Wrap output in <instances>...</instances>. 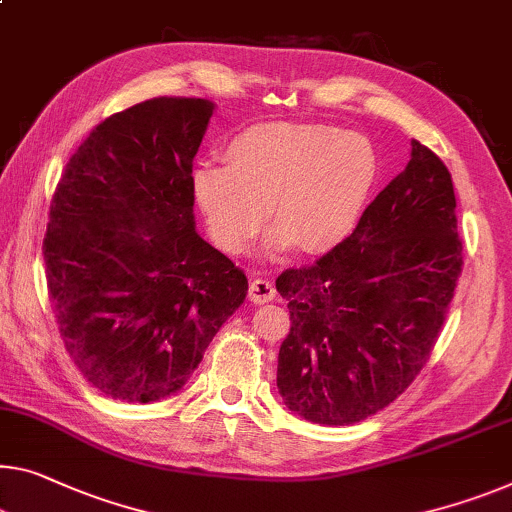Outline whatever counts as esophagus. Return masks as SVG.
Wrapping results in <instances>:
<instances>
[{"label":"esophagus","instance_id":"34e87169","mask_svg":"<svg viewBox=\"0 0 512 512\" xmlns=\"http://www.w3.org/2000/svg\"><path fill=\"white\" fill-rule=\"evenodd\" d=\"M274 297H277V288H274V283L265 277H256L251 279L249 283V300L254 304H265V302H272Z\"/></svg>","mask_w":512,"mask_h":512}]
</instances>
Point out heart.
I'll return each mask as SVG.
<instances>
[{
    "label": "heart",
    "mask_w": 512,
    "mask_h": 512,
    "mask_svg": "<svg viewBox=\"0 0 512 512\" xmlns=\"http://www.w3.org/2000/svg\"><path fill=\"white\" fill-rule=\"evenodd\" d=\"M226 164H199L192 196L217 247L240 254L261 231L302 251L355 231L377 178L371 141L322 123H258L226 146Z\"/></svg>",
    "instance_id": "b5f03b06"
}]
</instances>
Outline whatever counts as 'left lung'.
<instances>
[{
    "instance_id": "left-lung-1",
    "label": "left lung",
    "mask_w": 512,
    "mask_h": 512,
    "mask_svg": "<svg viewBox=\"0 0 512 512\" xmlns=\"http://www.w3.org/2000/svg\"><path fill=\"white\" fill-rule=\"evenodd\" d=\"M460 274L451 174L412 139V160L352 235L279 274L290 311L277 366L283 403L320 426L384 410L430 359Z\"/></svg>"
}]
</instances>
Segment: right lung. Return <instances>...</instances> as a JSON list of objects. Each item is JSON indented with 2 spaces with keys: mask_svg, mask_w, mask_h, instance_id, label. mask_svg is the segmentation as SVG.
Returning a JSON list of instances; mask_svg holds the SVG:
<instances>
[{
  "mask_svg": "<svg viewBox=\"0 0 512 512\" xmlns=\"http://www.w3.org/2000/svg\"><path fill=\"white\" fill-rule=\"evenodd\" d=\"M212 102L116 112L70 157L43 238L54 320L73 364L123 403L167 398L245 302V272L194 231L190 176Z\"/></svg>",
  "mask_w": 512,
  "mask_h": 512,
  "instance_id": "obj_1",
  "label": "right lung"
}]
</instances>
